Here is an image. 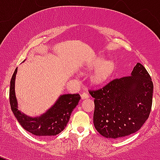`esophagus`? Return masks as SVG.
Instances as JSON below:
<instances>
[{
    "mask_svg": "<svg viewBox=\"0 0 160 160\" xmlns=\"http://www.w3.org/2000/svg\"><path fill=\"white\" fill-rule=\"evenodd\" d=\"M89 97H90L89 93H88V92H87V91H83L81 94L82 99H86V98H88Z\"/></svg>",
    "mask_w": 160,
    "mask_h": 160,
    "instance_id": "obj_1",
    "label": "esophagus"
}]
</instances>
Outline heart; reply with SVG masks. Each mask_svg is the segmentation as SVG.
Instances as JSON below:
<instances>
[{"mask_svg": "<svg viewBox=\"0 0 160 160\" xmlns=\"http://www.w3.org/2000/svg\"><path fill=\"white\" fill-rule=\"evenodd\" d=\"M90 67H97L91 75L92 81L101 83L109 78L114 69V64L111 61H104V58H98L92 62Z\"/></svg>", "mask_w": 160, "mask_h": 160, "instance_id": "b5f03b06", "label": "heart"}]
</instances>
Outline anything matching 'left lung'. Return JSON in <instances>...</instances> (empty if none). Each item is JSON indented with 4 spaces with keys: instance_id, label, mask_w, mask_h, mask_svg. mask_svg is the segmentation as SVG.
Masks as SVG:
<instances>
[{
    "instance_id": "8db88e82",
    "label": "left lung",
    "mask_w": 160,
    "mask_h": 160,
    "mask_svg": "<svg viewBox=\"0 0 160 160\" xmlns=\"http://www.w3.org/2000/svg\"><path fill=\"white\" fill-rule=\"evenodd\" d=\"M89 93L94 98L95 128L105 138H119L136 132L148 119L153 83L146 68L138 62L131 76L114 79Z\"/></svg>"
}]
</instances>
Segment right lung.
Instances as JSON below:
<instances>
[{"instance_id": "add662e5", "label": "right lung", "mask_w": 160, "mask_h": 160, "mask_svg": "<svg viewBox=\"0 0 160 160\" xmlns=\"http://www.w3.org/2000/svg\"><path fill=\"white\" fill-rule=\"evenodd\" d=\"M18 68L15 69L11 80L9 99L11 108L18 122L27 132L38 137H47L60 133L67 126L71 113L78 104L80 99L79 93L60 95L54 104L38 117L32 118L21 112L18 107L15 96V77Z\"/></svg>"}]
</instances>
